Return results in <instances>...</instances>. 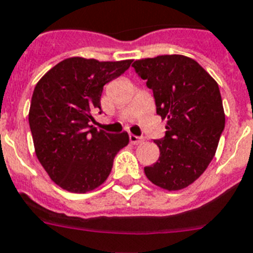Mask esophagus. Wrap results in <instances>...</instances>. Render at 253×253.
Returning <instances> with one entry per match:
<instances>
[{"instance_id": "obj_1", "label": "esophagus", "mask_w": 253, "mask_h": 253, "mask_svg": "<svg viewBox=\"0 0 253 253\" xmlns=\"http://www.w3.org/2000/svg\"><path fill=\"white\" fill-rule=\"evenodd\" d=\"M129 141H130V143H133V145H138V143H142V142L145 141V138H143V137H138V135L130 134L129 135Z\"/></svg>"}]
</instances>
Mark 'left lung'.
<instances>
[{
    "instance_id": "1",
    "label": "left lung",
    "mask_w": 253,
    "mask_h": 253,
    "mask_svg": "<svg viewBox=\"0 0 253 253\" xmlns=\"http://www.w3.org/2000/svg\"><path fill=\"white\" fill-rule=\"evenodd\" d=\"M135 74L146 80L156 114L168 119L166 135L155 139L160 156L145 174L156 186L181 190L210 166L225 128L220 89L191 58L160 55L135 60Z\"/></svg>"
}]
</instances>
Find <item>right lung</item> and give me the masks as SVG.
<instances>
[{"instance_id": "1", "label": "right lung", "mask_w": 253, "mask_h": 253, "mask_svg": "<svg viewBox=\"0 0 253 253\" xmlns=\"http://www.w3.org/2000/svg\"><path fill=\"white\" fill-rule=\"evenodd\" d=\"M131 60L68 58L54 66L33 90L29 128L37 159L50 178L71 193H86L107 179L116 154L129 143L126 131L112 134L90 124L102 114L103 86Z\"/></svg>"}]
</instances>
